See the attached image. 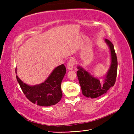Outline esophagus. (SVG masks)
Returning <instances> with one entry per match:
<instances>
[{
	"instance_id": "obj_1",
	"label": "esophagus",
	"mask_w": 134,
	"mask_h": 134,
	"mask_svg": "<svg viewBox=\"0 0 134 134\" xmlns=\"http://www.w3.org/2000/svg\"><path fill=\"white\" fill-rule=\"evenodd\" d=\"M75 64V61L74 59H71L67 63V68L69 70H72L74 67V65Z\"/></svg>"
}]
</instances>
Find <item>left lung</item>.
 <instances>
[{
  "label": "left lung",
  "mask_w": 134,
  "mask_h": 134,
  "mask_svg": "<svg viewBox=\"0 0 134 134\" xmlns=\"http://www.w3.org/2000/svg\"><path fill=\"white\" fill-rule=\"evenodd\" d=\"M105 41L110 51L111 64L104 83H101L99 79L94 78L80 66L78 67V71L76 74L81 85L82 92L87 97L91 98L98 97L106 93L115 83L118 72L117 56L113 44L108 39H105Z\"/></svg>",
  "instance_id": "8db88e82"
}]
</instances>
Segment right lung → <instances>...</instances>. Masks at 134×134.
<instances>
[{"mask_svg":"<svg viewBox=\"0 0 134 134\" xmlns=\"http://www.w3.org/2000/svg\"><path fill=\"white\" fill-rule=\"evenodd\" d=\"M65 72V67L62 64L54 69L44 82L33 86L24 83L17 75L16 78L25 97L30 101L40 106L49 107L58 103L62 97L61 83Z\"/></svg>","mask_w":134,"mask_h":134,"instance_id":"right-lung-1","label":"right lung"}]
</instances>
